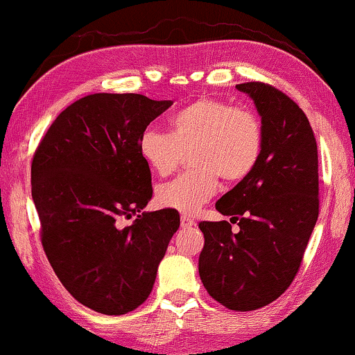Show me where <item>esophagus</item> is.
Masks as SVG:
<instances>
[{
    "label": "esophagus",
    "instance_id": "34e87169",
    "mask_svg": "<svg viewBox=\"0 0 355 355\" xmlns=\"http://www.w3.org/2000/svg\"><path fill=\"white\" fill-rule=\"evenodd\" d=\"M180 225H182V228H191V226H194V220L189 218V216L187 215H182L180 216Z\"/></svg>",
    "mask_w": 355,
    "mask_h": 355
}]
</instances>
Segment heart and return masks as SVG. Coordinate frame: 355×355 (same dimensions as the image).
I'll list each match as a JSON object with an SVG mask.
<instances>
[{
  "label": "heart",
  "mask_w": 355,
  "mask_h": 355,
  "mask_svg": "<svg viewBox=\"0 0 355 355\" xmlns=\"http://www.w3.org/2000/svg\"><path fill=\"white\" fill-rule=\"evenodd\" d=\"M191 151L194 167L157 188L161 207L196 214L214 198L218 177L230 183L247 178L263 151V125L248 108L218 98H199L168 118V134L146 129L139 139V155L159 177L177 171Z\"/></svg>",
  "instance_id": "b5f03b06"
}]
</instances>
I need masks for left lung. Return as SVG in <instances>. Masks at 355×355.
<instances>
[{
  "mask_svg": "<svg viewBox=\"0 0 355 355\" xmlns=\"http://www.w3.org/2000/svg\"><path fill=\"white\" fill-rule=\"evenodd\" d=\"M261 118L257 167L215 204L228 221H202L199 276L211 298L232 311L277 300L298 272L319 216L314 132L292 98L263 83L237 84Z\"/></svg>",
  "mask_w": 355,
  "mask_h": 355,
  "instance_id": "1",
  "label": "left lung"
}]
</instances>
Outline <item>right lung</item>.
Masks as SVG:
<instances>
[{
    "label": "right lung",
    "instance_id": "obj_1",
    "mask_svg": "<svg viewBox=\"0 0 355 355\" xmlns=\"http://www.w3.org/2000/svg\"><path fill=\"white\" fill-rule=\"evenodd\" d=\"M172 103L87 95L57 116L35 153L31 196L47 260L73 298L100 314L144 303L180 226L177 210L141 211L153 188L139 139ZM134 214L129 227L119 226Z\"/></svg>",
    "mask_w": 355,
    "mask_h": 355
}]
</instances>
